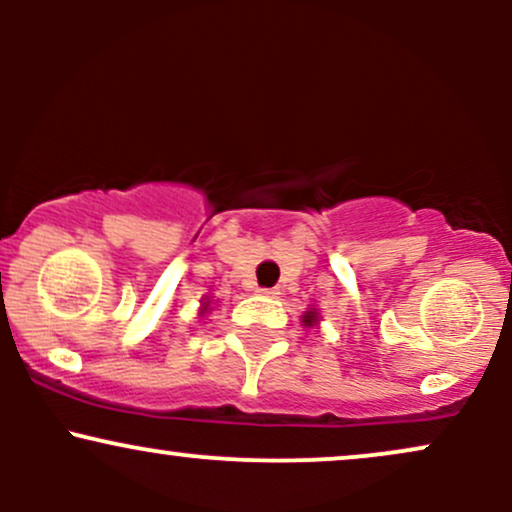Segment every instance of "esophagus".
<instances>
[{
  "mask_svg": "<svg viewBox=\"0 0 512 512\" xmlns=\"http://www.w3.org/2000/svg\"><path fill=\"white\" fill-rule=\"evenodd\" d=\"M257 293L267 298H279V289H257Z\"/></svg>",
  "mask_w": 512,
  "mask_h": 512,
  "instance_id": "1",
  "label": "esophagus"
}]
</instances>
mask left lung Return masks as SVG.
Returning <instances> with one entry per match:
<instances>
[{
	"mask_svg": "<svg viewBox=\"0 0 512 512\" xmlns=\"http://www.w3.org/2000/svg\"><path fill=\"white\" fill-rule=\"evenodd\" d=\"M303 322H305V327H313L317 322V315L313 313V310H308V313L303 315Z\"/></svg>",
	"mask_w": 512,
	"mask_h": 512,
	"instance_id": "obj_1",
	"label": "left lung"
}]
</instances>
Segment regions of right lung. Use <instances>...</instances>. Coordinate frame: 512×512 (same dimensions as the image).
I'll list each match as a JSON object with an SVG mask.
<instances>
[{"label":"right lung","mask_w":512,"mask_h":512,"mask_svg":"<svg viewBox=\"0 0 512 512\" xmlns=\"http://www.w3.org/2000/svg\"><path fill=\"white\" fill-rule=\"evenodd\" d=\"M204 305H207V303H204ZM204 310H207V308H204Z\"/></svg>","instance_id":"1"}]
</instances>
